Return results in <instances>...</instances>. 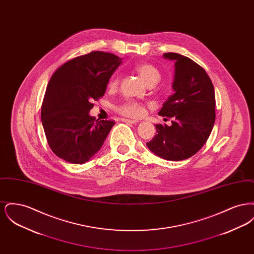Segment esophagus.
Wrapping results in <instances>:
<instances>
[{"mask_svg":"<svg viewBox=\"0 0 254 254\" xmlns=\"http://www.w3.org/2000/svg\"><path fill=\"white\" fill-rule=\"evenodd\" d=\"M122 121L128 123V124H137L138 123V121H136V120H130V119H122Z\"/></svg>","mask_w":254,"mask_h":254,"instance_id":"34e87169","label":"esophagus"}]
</instances>
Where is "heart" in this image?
Instances as JSON below:
<instances>
[{
	"label": "heart",
	"mask_w": 254,
	"mask_h": 254,
	"mask_svg": "<svg viewBox=\"0 0 254 254\" xmlns=\"http://www.w3.org/2000/svg\"><path fill=\"white\" fill-rule=\"evenodd\" d=\"M135 70L147 85H155L161 79V73L158 70L157 67L151 64H140L135 67ZM118 82H119V77L117 75L113 76L109 80V87L113 88L117 86ZM116 110L119 113H121L122 115L127 117H131V118H138L142 116L145 112V109L142 104L130 99L125 100L119 106L116 107Z\"/></svg>",
	"instance_id": "b5f03b06"
}]
</instances>
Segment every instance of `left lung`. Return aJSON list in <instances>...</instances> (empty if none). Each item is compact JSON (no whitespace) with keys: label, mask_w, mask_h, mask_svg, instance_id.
<instances>
[{"label":"left lung","mask_w":254,"mask_h":254,"mask_svg":"<svg viewBox=\"0 0 254 254\" xmlns=\"http://www.w3.org/2000/svg\"><path fill=\"white\" fill-rule=\"evenodd\" d=\"M174 61V93L158 114L171 118V126L156 125L157 134L146 143L149 150L169 161L193 156L208 139L215 122V93L210 78L195 62L178 53H165Z\"/></svg>","instance_id":"left-lung-1"}]
</instances>
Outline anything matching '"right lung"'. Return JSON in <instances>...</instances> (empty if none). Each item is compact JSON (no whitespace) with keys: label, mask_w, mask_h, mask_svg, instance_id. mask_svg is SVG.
<instances>
[{"label":"right lung","mask_w":254,"mask_h":254,"mask_svg":"<svg viewBox=\"0 0 254 254\" xmlns=\"http://www.w3.org/2000/svg\"><path fill=\"white\" fill-rule=\"evenodd\" d=\"M122 64L111 53L92 51L60 66L50 78L41 118L51 150L65 162L84 164L100 150L115 125L90 116L92 101L104 96Z\"/></svg>","instance_id":"obj_1"}]
</instances>
